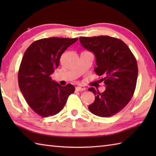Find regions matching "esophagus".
Segmentation results:
<instances>
[{
    "label": "esophagus",
    "mask_w": 156,
    "mask_h": 156,
    "mask_svg": "<svg viewBox=\"0 0 156 156\" xmlns=\"http://www.w3.org/2000/svg\"><path fill=\"white\" fill-rule=\"evenodd\" d=\"M86 90L85 88H82L80 87H77L76 88V92H80V91H84Z\"/></svg>",
    "instance_id": "esophagus-1"
}]
</instances>
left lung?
Returning <instances> with one entry per match:
<instances>
[{"label":"left lung","mask_w":156,"mask_h":156,"mask_svg":"<svg viewBox=\"0 0 156 156\" xmlns=\"http://www.w3.org/2000/svg\"><path fill=\"white\" fill-rule=\"evenodd\" d=\"M79 40L95 55L96 74L105 76L101 79L106 87L103 92L88 88L95 95L89 111L98 117H111L122 110L134 94L138 75L136 59L128 46L117 38L101 35L80 37Z\"/></svg>","instance_id":"left-lung-1"}]
</instances>
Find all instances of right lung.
<instances>
[{"label":"right lung","instance_id":"1","mask_svg":"<svg viewBox=\"0 0 156 156\" xmlns=\"http://www.w3.org/2000/svg\"><path fill=\"white\" fill-rule=\"evenodd\" d=\"M78 39H41L32 43L23 55L18 72L19 87L29 107L41 117L58 114L74 93V86L62 87L51 75L59 66L63 53Z\"/></svg>","mask_w":156,"mask_h":156}]
</instances>
